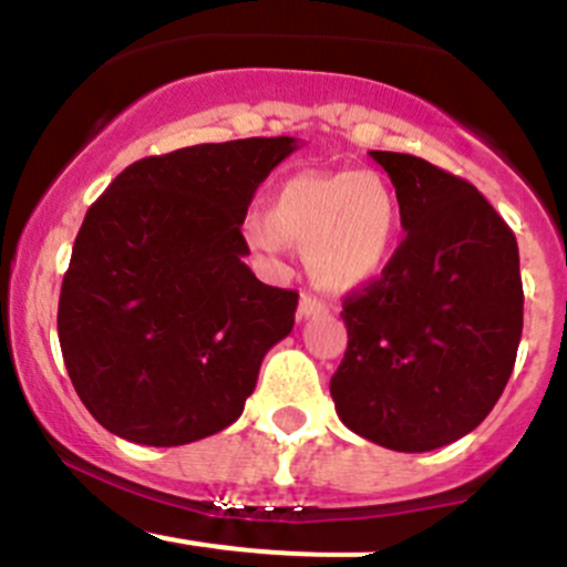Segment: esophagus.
I'll return each mask as SVG.
<instances>
[{"label":"esophagus","instance_id":"esophagus-1","mask_svg":"<svg viewBox=\"0 0 567 567\" xmlns=\"http://www.w3.org/2000/svg\"><path fill=\"white\" fill-rule=\"evenodd\" d=\"M324 302L317 300L313 295H302L300 297V306H297V319H308V317H319V313H324Z\"/></svg>","mask_w":567,"mask_h":567}]
</instances>
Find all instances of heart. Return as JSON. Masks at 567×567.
<instances>
[{
  "instance_id": "obj_1",
  "label": "heart",
  "mask_w": 567,
  "mask_h": 567,
  "mask_svg": "<svg viewBox=\"0 0 567 567\" xmlns=\"http://www.w3.org/2000/svg\"><path fill=\"white\" fill-rule=\"evenodd\" d=\"M245 240L265 256L302 245L308 276L327 291H352L382 272L395 235L399 204L377 174L300 172L270 198V215L250 213Z\"/></svg>"
}]
</instances>
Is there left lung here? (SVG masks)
Masks as SVG:
<instances>
[{
	"label": "left lung",
	"instance_id": "8db88e82",
	"mask_svg": "<svg viewBox=\"0 0 567 567\" xmlns=\"http://www.w3.org/2000/svg\"><path fill=\"white\" fill-rule=\"evenodd\" d=\"M369 155L393 183L406 237L343 300L349 343L330 395L369 442L436 451L475 431L511 379L524 324L516 235L466 179L423 157Z\"/></svg>",
	"mask_w": 567,
	"mask_h": 567
}]
</instances>
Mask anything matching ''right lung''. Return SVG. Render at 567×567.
Segmentation results:
<instances>
[{
  "label": "right lung",
  "instance_id": "right-lung-1",
  "mask_svg": "<svg viewBox=\"0 0 567 567\" xmlns=\"http://www.w3.org/2000/svg\"><path fill=\"white\" fill-rule=\"evenodd\" d=\"M297 138L196 144L127 166L81 224L62 281V358L92 417L174 447L235 423L297 291L243 256L248 204Z\"/></svg>",
  "mask_w": 567,
  "mask_h": 567
}]
</instances>
